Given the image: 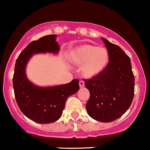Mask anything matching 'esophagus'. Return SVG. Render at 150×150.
Returning <instances> with one entry per match:
<instances>
[{
	"mask_svg": "<svg viewBox=\"0 0 150 150\" xmlns=\"http://www.w3.org/2000/svg\"><path fill=\"white\" fill-rule=\"evenodd\" d=\"M79 86L81 88H83L85 86V82L83 81H80L79 82Z\"/></svg>",
	"mask_w": 150,
	"mask_h": 150,
	"instance_id": "obj_1",
	"label": "esophagus"
}]
</instances>
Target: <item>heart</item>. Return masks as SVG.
Segmentation results:
<instances>
[{
    "label": "heart",
    "instance_id": "b5f03b06",
    "mask_svg": "<svg viewBox=\"0 0 150 150\" xmlns=\"http://www.w3.org/2000/svg\"><path fill=\"white\" fill-rule=\"evenodd\" d=\"M72 62L83 66L81 72L86 78H93L104 70L109 62V53L104 47L86 44L75 48L69 54Z\"/></svg>",
    "mask_w": 150,
    "mask_h": 150
}]
</instances>
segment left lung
I'll use <instances>...</instances> for the list:
<instances>
[{"label": "left lung", "instance_id": "1", "mask_svg": "<svg viewBox=\"0 0 150 150\" xmlns=\"http://www.w3.org/2000/svg\"><path fill=\"white\" fill-rule=\"evenodd\" d=\"M102 39L110 60L101 73L83 80L90 92L86 107L92 118L109 122L128 110L134 99L135 81L129 57L120 47Z\"/></svg>", "mask_w": 150, "mask_h": 150}]
</instances>
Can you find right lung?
<instances>
[{
  "mask_svg": "<svg viewBox=\"0 0 150 150\" xmlns=\"http://www.w3.org/2000/svg\"><path fill=\"white\" fill-rule=\"evenodd\" d=\"M59 50L56 35H46L29 43L15 64L13 87L16 103L27 117L38 123H50L59 119L67 98L80 89L78 79L61 86L40 88L34 86L27 78L25 67L33 54L57 53Z\"/></svg>",
  "mask_w": 150,
  "mask_h": 150,
  "instance_id": "add662e5",
  "label": "right lung"
}]
</instances>
